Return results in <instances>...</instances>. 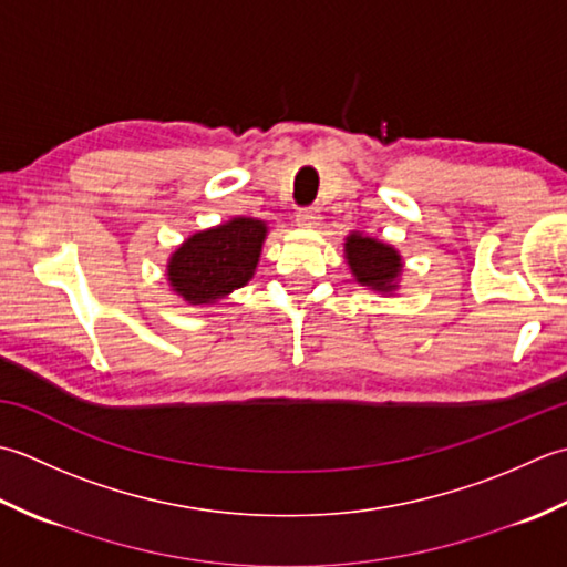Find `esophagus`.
<instances>
[{"mask_svg":"<svg viewBox=\"0 0 567 567\" xmlns=\"http://www.w3.org/2000/svg\"><path fill=\"white\" fill-rule=\"evenodd\" d=\"M318 219H320L318 207H300V210L296 213V225L298 227H316Z\"/></svg>","mask_w":567,"mask_h":567,"instance_id":"34e87169","label":"esophagus"}]
</instances>
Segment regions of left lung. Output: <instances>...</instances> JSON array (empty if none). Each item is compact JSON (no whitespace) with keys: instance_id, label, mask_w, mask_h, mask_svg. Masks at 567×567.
Returning a JSON list of instances; mask_svg holds the SVG:
<instances>
[{"instance_id":"obj_1","label":"left lung","mask_w":567,"mask_h":567,"mask_svg":"<svg viewBox=\"0 0 567 567\" xmlns=\"http://www.w3.org/2000/svg\"><path fill=\"white\" fill-rule=\"evenodd\" d=\"M344 254H348L350 269L362 286H372L384 293L394 291V279L401 271V259L394 249L377 239L350 235L344 241Z\"/></svg>"}]
</instances>
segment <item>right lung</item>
<instances>
[{
  "mask_svg": "<svg viewBox=\"0 0 567 567\" xmlns=\"http://www.w3.org/2000/svg\"><path fill=\"white\" fill-rule=\"evenodd\" d=\"M264 235L267 227L261 219L249 217H235L233 223L193 235L171 257V286L190 303H213L227 296L251 279Z\"/></svg>",
  "mask_w": 567,
  "mask_h": 567,
  "instance_id": "obj_1",
  "label": "right lung"
}]
</instances>
